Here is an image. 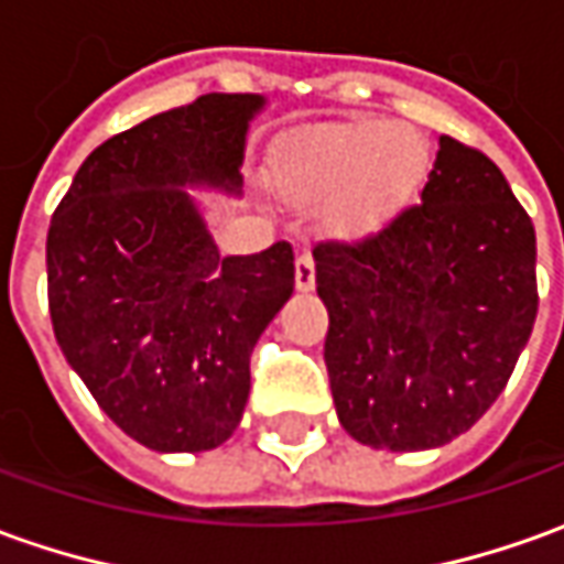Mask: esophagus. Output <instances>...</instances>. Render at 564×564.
<instances>
[{"instance_id": "34e87169", "label": "esophagus", "mask_w": 564, "mask_h": 564, "mask_svg": "<svg viewBox=\"0 0 564 564\" xmlns=\"http://www.w3.org/2000/svg\"><path fill=\"white\" fill-rule=\"evenodd\" d=\"M314 286V256L312 252H299L296 256V290L308 293Z\"/></svg>"}]
</instances>
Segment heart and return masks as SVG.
<instances>
[{
    "label": "heart",
    "mask_w": 564,
    "mask_h": 564,
    "mask_svg": "<svg viewBox=\"0 0 564 564\" xmlns=\"http://www.w3.org/2000/svg\"><path fill=\"white\" fill-rule=\"evenodd\" d=\"M426 175V144L411 129L358 120L308 138L283 156V197L324 206L336 234H367L398 216Z\"/></svg>",
    "instance_id": "obj_1"
}]
</instances>
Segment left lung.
<instances>
[{"label":"left lung","instance_id":"8db88e82","mask_svg":"<svg viewBox=\"0 0 564 564\" xmlns=\"http://www.w3.org/2000/svg\"><path fill=\"white\" fill-rule=\"evenodd\" d=\"M314 283L343 429L426 451L507 389L538 317V237L491 156L442 135L420 203L361 240L314 243Z\"/></svg>","mask_w":564,"mask_h":564}]
</instances>
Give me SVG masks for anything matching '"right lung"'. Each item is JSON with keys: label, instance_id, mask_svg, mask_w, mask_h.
Masks as SVG:
<instances>
[{"label": "right lung", "instance_id": "obj_1", "mask_svg": "<svg viewBox=\"0 0 564 564\" xmlns=\"http://www.w3.org/2000/svg\"><path fill=\"white\" fill-rule=\"evenodd\" d=\"M259 95H203L86 156L45 265L64 358L98 408L160 454L213 451L250 398V355L293 293V247L218 256L185 185L240 187Z\"/></svg>", "mask_w": 564, "mask_h": 564}]
</instances>
